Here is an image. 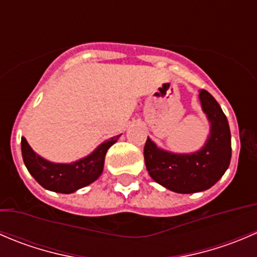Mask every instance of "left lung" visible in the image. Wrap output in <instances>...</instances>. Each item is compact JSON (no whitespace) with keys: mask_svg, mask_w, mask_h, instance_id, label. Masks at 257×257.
Segmentation results:
<instances>
[{"mask_svg":"<svg viewBox=\"0 0 257 257\" xmlns=\"http://www.w3.org/2000/svg\"><path fill=\"white\" fill-rule=\"evenodd\" d=\"M200 100L211 123L210 136L202 149L191 154L171 153L159 149L149 137L144 146V162L149 176L177 193L211 188L230 166L231 133L227 118L208 91H200Z\"/></svg>","mask_w":257,"mask_h":257,"instance_id":"8db88e82","label":"left lung"}]
</instances>
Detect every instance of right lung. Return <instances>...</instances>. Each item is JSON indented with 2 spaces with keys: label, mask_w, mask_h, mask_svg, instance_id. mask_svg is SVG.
I'll return each instance as SVG.
<instances>
[{
  "label": "right lung",
  "mask_w": 257,
  "mask_h": 257,
  "mask_svg": "<svg viewBox=\"0 0 257 257\" xmlns=\"http://www.w3.org/2000/svg\"><path fill=\"white\" fill-rule=\"evenodd\" d=\"M115 136L103 142L93 153L74 163H52L32 151L25 138L21 139V152L27 171L39 184L57 193H73L99 178L104 168L108 149L118 141Z\"/></svg>",
  "instance_id": "add662e5"
}]
</instances>
